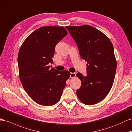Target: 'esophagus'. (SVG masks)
Returning <instances> with one entry per match:
<instances>
[{
    "label": "esophagus",
    "instance_id": "esophagus-1",
    "mask_svg": "<svg viewBox=\"0 0 132 132\" xmlns=\"http://www.w3.org/2000/svg\"><path fill=\"white\" fill-rule=\"evenodd\" d=\"M76 77V74L75 73H70V77L71 78H74Z\"/></svg>",
    "mask_w": 132,
    "mask_h": 132
}]
</instances>
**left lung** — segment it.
Returning <instances> with one entry per match:
<instances>
[{
	"label": "left lung",
	"instance_id": "obj_1",
	"mask_svg": "<svg viewBox=\"0 0 132 132\" xmlns=\"http://www.w3.org/2000/svg\"><path fill=\"white\" fill-rule=\"evenodd\" d=\"M65 28L88 63L87 76L77 74L81 82L78 98L86 105L97 104L108 95L114 80L117 61L113 44L104 33L88 25Z\"/></svg>",
	"mask_w": 132,
	"mask_h": 132
}]
</instances>
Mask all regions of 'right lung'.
Here are the masks:
<instances>
[{
    "label": "right lung",
    "instance_id": "right-lung-1",
    "mask_svg": "<svg viewBox=\"0 0 132 132\" xmlns=\"http://www.w3.org/2000/svg\"><path fill=\"white\" fill-rule=\"evenodd\" d=\"M68 32L63 27L47 26L35 30L24 41L18 62L20 80L24 90L38 104L51 106L60 99L70 73L48 65L53 63L56 44Z\"/></svg>",
    "mask_w": 132,
    "mask_h": 132
}]
</instances>
